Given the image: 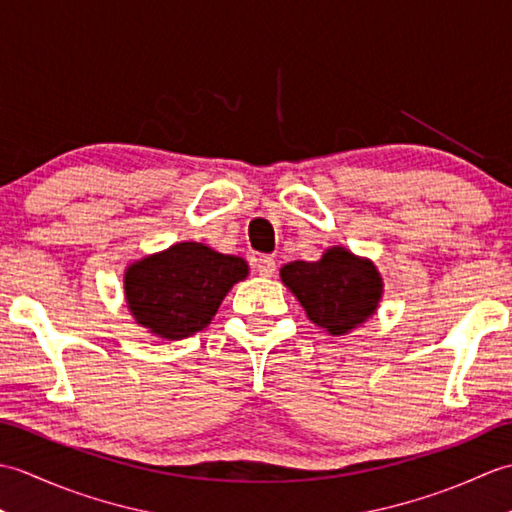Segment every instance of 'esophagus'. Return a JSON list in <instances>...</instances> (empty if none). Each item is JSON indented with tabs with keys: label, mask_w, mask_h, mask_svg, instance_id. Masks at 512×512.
Listing matches in <instances>:
<instances>
[{
	"label": "esophagus",
	"mask_w": 512,
	"mask_h": 512,
	"mask_svg": "<svg viewBox=\"0 0 512 512\" xmlns=\"http://www.w3.org/2000/svg\"><path fill=\"white\" fill-rule=\"evenodd\" d=\"M255 268H257V273L262 275V277H273L277 266H275V259L273 257L264 255V257H257L255 259Z\"/></svg>",
	"instance_id": "obj_1"
}]
</instances>
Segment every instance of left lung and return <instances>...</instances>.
<instances>
[{
    "mask_svg": "<svg viewBox=\"0 0 512 512\" xmlns=\"http://www.w3.org/2000/svg\"><path fill=\"white\" fill-rule=\"evenodd\" d=\"M279 277L308 319L332 336H343L372 319L383 299V277L367 257L332 246L317 262H290Z\"/></svg>",
    "mask_w": 512,
    "mask_h": 512,
    "instance_id": "obj_1",
    "label": "left lung"
}]
</instances>
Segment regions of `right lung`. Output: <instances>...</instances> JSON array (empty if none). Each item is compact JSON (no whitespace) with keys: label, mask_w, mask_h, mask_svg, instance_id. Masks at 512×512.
<instances>
[{"label":"right lung","mask_w":512,"mask_h":512,"mask_svg":"<svg viewBox=\"0 0 512 512\" xmlns=\"http://www.w3.org/2000/svg\"><path fill=\"white\" fill-rule=\"evenodd\" d=\"M248 277L242 257L200 242H178L125 268L123 288L134 321L158 339L180 341L204 330L237 281Z\"/></svg>","instance_id":"add662e5"}]
</instances>
